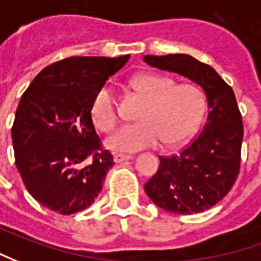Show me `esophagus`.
<instances>
[{"label":"esophagus","mask_w":261,"mask_h":261,"mask_svg":"<svg viewBox=\"0 0 261 261\" xmlns=\"http://www.w3.org/2000/svg\"><path fill=\"white\" fill-rule=\"evenodd\" d=\"M131 156L128 154H121V153H115L114 154V162L115 163H122V162H125V160H130Z\"/></svg>","instance_id":"esophagus-1"}]
</instances>
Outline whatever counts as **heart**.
Returning a JSON list of instances; mask_svg holds the SVG:
<instances>
[{
	"instance_id": "heart-1",
	"label": "heart",
	"mask_w": 261,
	"mask_h": 261,
	"mask_svg": "<svg viewBox=\"0 0 261 261\" xmlns=\"http://www.w3.org/2000/svg\"><path fill=\"white\" fill-rule=\"evenodd\" d=\"M133 88L146 102L139 113L140 122L122 127L108 139L117 151H139L156 147L163 140L176 146L188 140L202 121L206 98L195 84H176L173 77L160 73H143L131 81ZM91 120L98 130L108 133L118 122L113 88L103 85L91 102Z\"/></svg>"
}]
</instances>
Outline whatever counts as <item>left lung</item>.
Instances as JSON below:
<instances>
[{"instance_id":"obj_1","label":"left lung","mask_w":261,"mask_h":261,"mask_svg":"<svg viewBox=\"0 0 261 261\" xmlns=\"http://www.w3.org/2000/svg\"><path fill=\"white\" fill-rule=\"evenodd\" d=\"M144 62L201 86L210 108L202 131L188 147L179 154L159 158L160 166L144 191L167 212L206 211L231 191L240 173L244 130L234 91L215 69L189 55H148Z\"/></svg>"}]
</instances>
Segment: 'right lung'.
Instances as JSON below:
<instances>
[{"mask_svg": "<svg viewBox=\"0 0 261 261\" xmlns=\"http://www.w3.org/2000/svg\"><path fill=\"white\" fill-rule=\"evenodd\" d=\"M130 56H72L41 70L15 111V165L24 186L50 211L86 210L102 189L113 154L91 120V102Z\"/></svg>", "mask_w": 261, "mask_h": 261, "instance_id": "obj_1", "label": "right lung"}]
</instances>
